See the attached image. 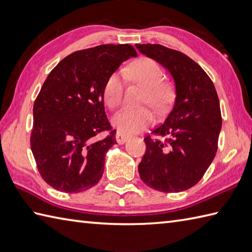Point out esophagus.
<instances>
[{"instance_id":"esophagus-1","label":"esophagus","mask_w":252,"mask_h":252,"mask_svg":"<svg viewBox=\"0 0 252 252\" xmlns=\"http://www.w3.org/2000/svg\"><path fill=\"white\" fill-rule=\"evenodd\" d=\"M130 136L125 134V133H121L120 131H118L116 133V141L119 144H125L127 140H129Z\"/></svg>"}]
</instances>
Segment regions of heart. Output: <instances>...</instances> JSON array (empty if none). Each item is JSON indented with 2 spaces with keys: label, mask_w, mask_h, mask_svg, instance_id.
Here are the masks:
<instances>
[{
  "label": "heart",
  "mask_w": 252,
  "mask_h": 252,
  "mask_svg": "<svg viewBox=\"0 0 252 252\" xmlns=\"http://www.w3.org/2000/svg\"><path fill=\"white\" fill-rule=\"evenodd\" d=\"M126 74L131 81L146 89V93L143 98L144 105L152 106L156 110H162L172 100V87L162 80V69L156 61L148 57L138 58L127 67ZM123 89L125 84L119 73H111L106 79L101 96L104 103L110 109H116L120 106ZM154 121L155 117L148 108L122 109L112 119V123L117 129L125 134L140 132L151 126Z\"/></svg>",
  "instance_id": "1"
}]
</instances>
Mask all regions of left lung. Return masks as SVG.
<instances>
[{
  "label": "left lung",
  "mask_w": 252,
  "mask_h": 252,
  "mask_svg": "<svg viewBox=\"0 0 252 252\" xmlns=\"http://www.w3.org/2000/svg\"><path fill=\"white\" fill-rule=\"evenodd\" d=\"M135 46L168 69L176 94L167 119L153 131L167 138H144L146 152L138 172L144 183L156 190H186L202 179L218 151L222 117L216 88L205 70L182 52L160 44Z\"/></svg>",
  "instance_id": "8db88e82"
}]
</instances>
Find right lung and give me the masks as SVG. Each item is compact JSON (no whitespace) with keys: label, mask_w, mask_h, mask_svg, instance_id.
Returning a JSON list of instances; mask_svg holds the SVG:
<instances>
[{"label":"right lung","mask_w":252,"mask_h":252,"mask_svg":"<svg viewBox=\"0 0 252 252\" xmlns=\"http://www.w3.org/2000/svg\"><path fill=\"white\" fill-rule=\"evenodd\" d=\"M136 55L130 44L77 51L46 78L34 100L30 146L42 179L53 189L81 192L103 176L106 153L117 142L101 91L122 62ZM105 130L109 135L97 140Z\"/></svg>","instance_id":"1"}]
</instances>
